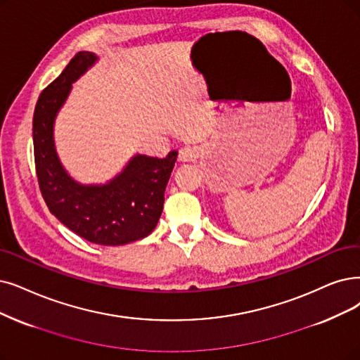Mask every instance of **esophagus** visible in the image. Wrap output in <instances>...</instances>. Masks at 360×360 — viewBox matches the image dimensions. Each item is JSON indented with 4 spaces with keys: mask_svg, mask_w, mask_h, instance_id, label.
Returning <instances> with one entry per match:
<instances>
[{
    "mask_svg": "<svg viewBox=\"0 0 360 360\" xmlns=\"http://www.w3.org/2000/svg\"><path fill=\"white\" fill-rule=\"evenodd\" d=\"M199 152L196 148H191V146H184L179 150V160L181 162H192L196 161Z\"/></svg>",
    "mask_w": 360,
    "mask_h": 360,
    "instance_id": "1",
    "label": "esophagus"
}]
</instances>
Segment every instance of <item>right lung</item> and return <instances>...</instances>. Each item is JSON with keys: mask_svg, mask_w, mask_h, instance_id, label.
<instances>
[{"mask_svg": "<svg viewBox=\"0 0 360 360\" xmlns=\"http://www.w3.org/2000/svg\"><path fill=\"white\" fill-rule=\"evenodd\" d=\"M98 57L91 51L74 56L62 74L41 93L34 112V153L39 189L50 212L72 232L98 245H125L153 232L164 208V192L177 152L165 158L136 153L113 179L84 184L63 167L54 143L56 117L72 84Z\"/></svg>", "mask_w": 360, "mask_h": 360, "instance_id": "right-lung-1", "label": "right lung"}]
</instances>
